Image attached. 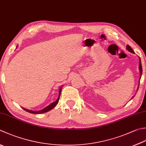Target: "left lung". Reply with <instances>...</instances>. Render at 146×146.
I'll use <instances>...</instances> for the list:
<instances>
[{"instance_id": "obj_1", "label": "left lung", "mask_w": 146, "mask_h": 146, "mask_svg": "<svg viewBox=\"0 0 146 146\" xmlns=\"http://www.w3.org/2000/svg\"><path fill=\"white\" fill-rule=\"evenodd\" d=\"M127 49L129 51V52L134 54V51L133 50L132 48L130 47V46H129L128 45H127ZM139 71H140V79H139V80H140L141 78L142 74V64H141V59H140V58H139ZM138 88H139V87H138ZM138 88H137V90H138ZM134 98V96L132 97V98Z\"/></svg>"}]
</instances>
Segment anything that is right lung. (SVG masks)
<instances>
[{
  "label": "right lung",
  "instance_id": "right-lung-1",
  "mask_svg": "<svg viewBox=\"0 0 146 146\" xmlns=\"http://www.w3.org/2000/svg\"><path fill=\"white\" fill-rule=\"evenodd\" d=\"M61 88H60V89H59V97H58V99H57L55 102H52V103H51L50 104L47 106V107H45V108H44V109H43V110H39V111H32V110H29L25 109V108H23V109L25 111H27V112L30 113H33V114H42V113H46V112H47V111H49L50 110L53 109V108L56 106V104L58 103L59 100V97H60V95H61Z\"/></svg>",
  "mask_w": 146,
  "mask_h": 146
}]
</instances>
